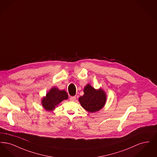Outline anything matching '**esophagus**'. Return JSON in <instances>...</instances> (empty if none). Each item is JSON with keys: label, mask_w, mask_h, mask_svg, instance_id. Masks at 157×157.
Returning <instances> with one entry per match:
<instances>
[{"label": "esophagus", "mask_w": 157, "mask_h": 157, "mask_svg": "<svg viewBox=\"0 0 157 157\" xmlns=\"http://www.w3.org/2000/svg\"><path fill=\"white\" fill-rule=\"evenodd\" d=\"M69 99H70L71 101H75V99H76V97H71Z\"/></svg>", "instance_id": "34e87169"}]
</instances>
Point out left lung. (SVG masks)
I'll return each instance as SVG.
<instances>
[{"label":"left lung","instance_id":"left-lung-1","mask_svg":"<svg viewBox=\"0 0 157 157\" xmlns=\"http://www.w3.org/2000/svg\"><path fill=\"white\" fill-rule=\"evenodd\" d=\"M83 92L84 95L79 98V101L85 109L95 112L102 108L106 102V95L104 90H95L88 84L85 87Z\"/></svg>","mask_w":157,"mask_h":157}]
</instances>
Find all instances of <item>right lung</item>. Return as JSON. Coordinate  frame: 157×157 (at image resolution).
Here are the masks:
<instances>
[{
    "label": "right lung",
    "mask_w": 157,
    "mask_h": 157,
    "mask_svg": "<svg viewBox=\"0 0 157 157\" xmlns=\"http://www.w3.org/2000/svg\"><path fill=\"white\" fill-rule=\"evenodd\" d=\"M68 95L64 90H60L56 88H53L47 93L46 97L42 99V104L47 111H52L58 105L65 99H67Z\"/></svg>",
    "instance_id": "add662e5"
}]
</instances>
